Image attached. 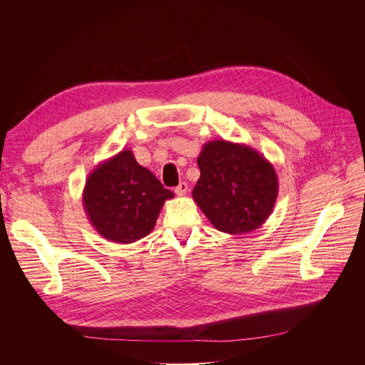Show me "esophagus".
Listing matches in <instances>:
<instances>
[{"instance_id": "esophagus-1", "label": "esophagus", "mask_w": 365, "mask_h": 365, "mask_svg": "<svg viewBox=\"0 0 365 365\" xmlns=\"http://www.w3.org/2000/svg\"><path fill=\"white\" fill-rule=\"evenodd\" d=\"M175 192H176V195H178V196H183V195H186V192H187V183H186V182H180V183H179V186H176Z\"/></svg>"}]
</instances>
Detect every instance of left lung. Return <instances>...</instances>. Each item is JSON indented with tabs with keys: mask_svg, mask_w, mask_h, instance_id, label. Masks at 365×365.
Segmentation results:
<instances>
[{
	"mask_svg": "<svg viewBox=\"0 0 365 365\" xmlns=\"http://www.w3.org/2000/svg\"><path fill=\"white\" fill-rule=\"evenodd\" d=\"M197 165L200 178L192 196L217 230L245 235L267 220L279 182L260 152L243 143L210 140L203 145Z\"/></svg>",
	"mask_w": 365,
	"mask_h": 365,
	"instance_id": "obj_1",
	"label": "left lung"
}]
</instances>
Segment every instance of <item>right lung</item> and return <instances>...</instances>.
<instances>
[{
  "label": "right lung",
  "mask_w": 365,
  "mask_h": 365,
  "mask_svg": "<svg viewBox=\"0 0 365 365\" xmlns=\"http://www.w3.org/2000/svg\"><path fill=\"white\" fill-rule=\"evenodd\" d=\"M173 196L150 170L136 162L132 150L125 149L89 173L82 205L102 237L129 245L153 230L165 200Z\"/></svg>",
  "instance_id": "obj_1"
}]
</instances>
